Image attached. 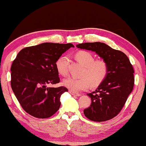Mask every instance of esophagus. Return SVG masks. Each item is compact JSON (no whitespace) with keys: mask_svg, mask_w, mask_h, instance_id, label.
Returning <instances> with one entry per match:
<instances>
[{"mask_svg":"<svg viewBox=\"0 0 146 146\" xmlns=\"http://www.w3.org/2000/svg\"><path fill=\"white\" fill-rule=\"evenodd\" d=\"M68 91H69V92H70L72 96H81L80 94L76 93V92H74V91H72L70 90H69Z\"/></svg>","mask_w":146,"mask_h":146,"instance_id":"esophagus-1","label":"esophagus"}]
</instances>
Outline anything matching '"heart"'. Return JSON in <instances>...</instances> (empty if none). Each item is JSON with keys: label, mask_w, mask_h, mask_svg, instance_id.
I'll return each instance as SVG.
<instances>
[{"label": "heart", "mask_w": 146, "mask_h": 146, "mask_svg": "<svg viewBox=\"0 0 146 146\" xmlns=\"http://www.w3.org/2000/svg\"><path fill=\"white\" fill-rule=\"evenodd\" d=\"M76 58L85 66L83 78L69 77L63 81V85L70 90L80 92L86 90L92 86H97L105 80L108 73V64L104 60H95L90 52L85 50L79 51L76 54ZM69 60L68 56H61L56 61V67L58 73L62 76L68 74Z\"/></svg>", "instance_id": "b5f03b06"}]
</instances>
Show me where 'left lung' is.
I'll use <instances>...</instances> for the list:
<instances>
[{
  "label": "left lung",
  "mask_w": 146,
  "mask_h": 146,
  "mask_svg": "<svg viewBox=\"0 0 146 146\" xmlns=\"http://www.w3.org/2000/svg\"><path fill=\"white\" fill-rule=\"evenodd\" d=\"M96 53L106 61L108 73L96 91L88 94L92 103L84 110L86 118L95 122L108 121L123 108L134 86V70L127 56L121 50L101 42L83 43L76 45Z\"/></svg>",
  "instance_id": "1"
}]
</instances>
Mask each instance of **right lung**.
I'll list each match as a JSON object with an SVG mask.
<instances>
[{
    "label": "right lung",
    "instance_id": "obj_1",
    "mask_svg": "<svg viewBox=\"0 0 146 146\" xmlns=\"http://www.w3.org/2000/svg\"><path fill=\"white\" fill-rule=\"evenodd\" d=\"M72 43H43L24 48L13 61L11 86L22 108L33 117L46 119L60 108V97L68 89L48 87L60 83L56 61Z\"/></svg>",
    "mask_w": 146,
    "mask_h": 146
}]
</instances>
